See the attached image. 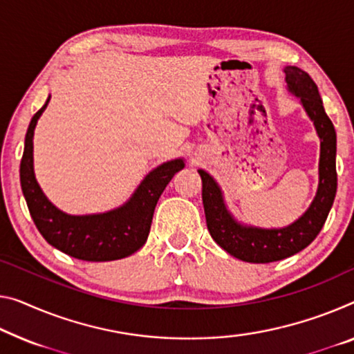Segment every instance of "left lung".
I'll list each match as a JSON object with an SVG mask.
<instances>
[{"mask_svg": "<svg viewBox=\"0 0 354 354\" xmlns=\"http://www.w3.org/2000/svg\"><path fill=\"white\" fill-rule=\"evenodd\" d=\"M286 88L299 97L301 106L313 122L319 138L318 188L308 209L285 227H259L239 221L225 203V196L207 171L198 169L203 178V204L209 232L231 257L245 263H272L292 257L315 241L328 218L337 192V134L326 115L318 86L312 77L297 66L283 69Z\"/></svg>", "mask_w": 354, "mask_h": 354, "instance_id": "1", "label": "left lung"}]
</instances>
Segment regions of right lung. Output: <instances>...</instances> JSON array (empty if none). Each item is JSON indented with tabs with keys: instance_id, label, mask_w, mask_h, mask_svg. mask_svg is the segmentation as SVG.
I'll return each instance as SVG.
<instances>
[{
	"instance_id": "right-lung-1",
	"label": "right lung",
	"mask_w": 354,
	"mask_h": 354,
	"mask_svg": "<svg viewBox=\"0 0 354 354\" xmlns=\"http://www.w3.org/2000/svg\"><path fill=\"white\" fill-rule=\"evenodd\" d=\"M48 101L50 96L31 118L20 162L21 192L32 221L52 247L73 258L97 263L129 257L147 242L156 203L176 172L185 167V160L176 158L156 166L120 207L102 214L69 215L48 201L36 180L32 165L35 128Z\"/></svg>"
}]
</instances>
